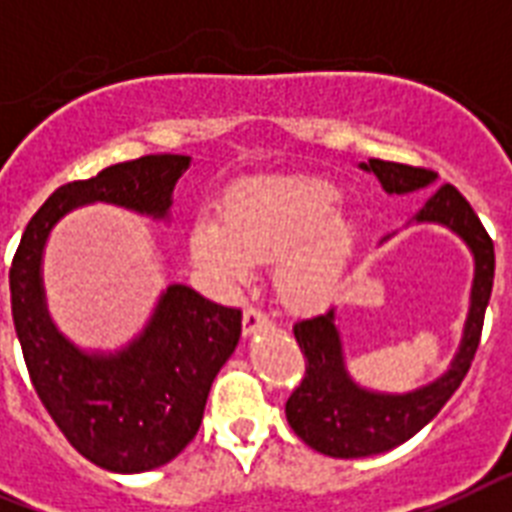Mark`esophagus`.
I'll return each instance as SVG.
<instances>
[{"instance_id": "obj_1", "label": "esophagus", "mask_w": 512, "mask_h": 512, "mask_svg": "<svg viewBox=\"0 0 512 512\" xmlns=\"http://www.w3.org/2000/svg\"><path fill=\"white\" fill-rule=\"evenodd\" d=\"M242 323H244V334H255L260 328H265L270 323L268 313H263L260 307H247L242 315Z\"/></svg>"}]
</instances>
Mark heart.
I'll use <instances>...</instances> for the list:
<instances>
[{
  "label": "heart",
  "instance_id": "1",
  "mask_svg": "<svg viewBox=\"0 0 512 512\" xmlns=\"http://www.w3.org/2000/svg\"><path fill=\"white\" fill-rule=\"evenodd\" d=\"M342 194L321 178H257L220 202V226L191 228V255L228 284H242L252 263H270L273 284L289 310H321L342 289L357 231L339 213Z\"/></svg>",
  "mask_w": 512,
  "mask_h": 512
}]
</instances>
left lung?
<instances>
[{
  "instance_id": "8db88e82",
  "label": "left lung",
  "mask_w": 512,
  "mask_h": 512,
  "mask_svg": "<svg viewBox=\"0 0 512 512\" xmlns=\"http://www.w3.org/2000/svg\"><path fill=\"white\" fill-rule=\"evenodd\" d=\"M363 170L376 173L389 194H410L429 189L436 181L434 170L402 165L389 160H368ZM415 223H442L452 228L473 252L471 310L463 328V342L450 371L434 384L407 394L368 392L357 386L344 368L342 339L334 326V310L294 323L299 350L305 355V376L286 400V421L294 434L313 450L331 458H368L397 447L415 436L434 418L463 384L479 350L484 313L494 284V244L473 213L468 199L452 184H444L415 213Z\"/></svg>"
}]
</instances>
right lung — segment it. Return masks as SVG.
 <instances>
[{"mask_svg":"<svg viewBox=\"0 0 512 512\" xmlns=\"http://www.w3.org/2000/svg\"><path fill=\"white\" fill-rule=\"evenodd\" d=\"M189 162L186 155H147L60 186L28 220L12 257V321L33 389L65 439L107 471L160 468L197 436L213 378L239 344L242 310L173 284L126 350L89 355L49 318L41 252L54 223L78 205L110 202L165 218Z\"/></svg>","mask_w":512,"mask_h":512,"instance_id":"add662e5","label":"right lung"}]
</instances>
